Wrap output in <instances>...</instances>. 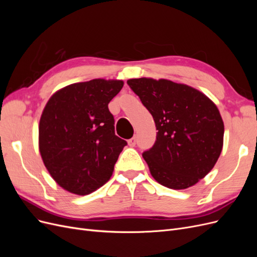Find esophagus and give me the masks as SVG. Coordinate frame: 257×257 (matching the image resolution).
Returning a JSON list of instances; mask_svg holds the SVG:
<instances>
[{
	"label": "esophagus",
	"mask_w": 257,
	"mask_h": 257,
	"mask_svg": "<svg viewBox=\"0 0 257 257\" xmlns=\"http://www.w3.org/2000/svg\"><path fill=\"white\" fill-rule=\"evenodd\" d=\"M128 146L130 147H135V145H136V137L134 136V137H132L131 139H128Z\"/></svg>",
	"instance_id": "esophagus-1"
}]
</instances>
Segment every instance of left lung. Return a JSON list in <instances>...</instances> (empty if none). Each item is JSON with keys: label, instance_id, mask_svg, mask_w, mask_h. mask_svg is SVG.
Here are the masks:
<instances>
[{"label": "left lung", "instance_id": "1", "mask_svg": "<svg viewBox=\"0 0 257 257\" xmlns=\"http://www.w3.org/2000/svg\"><path fill=\"white\" fill-rule=\"evenodd\" d=\"M127 84L157 126V141L143 153L152 177L174 190L197 183L222 151L224 124L219 109L185 84L151 78L130 79Z\"/></svg>", "mask_w": 257, "mask_h": 257}]
</instances>
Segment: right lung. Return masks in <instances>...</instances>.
<instances>
[{"instance_id":"right-lung-1","label":"right lung","mask_w":257,"mask_h":257,"mask_svg":"<svg viewBox=\"0 0 257 257\" xmlns=\"http://www.w3.org/2000/svg\"><path fill=\"white\" fill-rule=\"evenodd\" d=\"M121 80L69 84L50 97L40 121V152L46 168L64 190L88 195L109 180L127 143L114 134L108 104Z\"/></svg>"}]
</instances>
